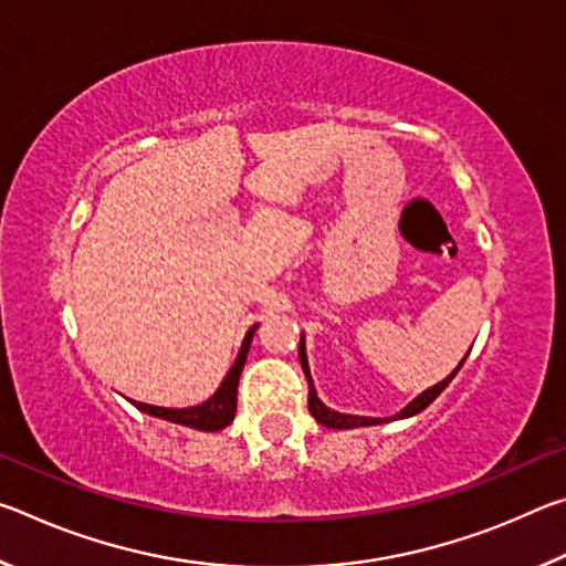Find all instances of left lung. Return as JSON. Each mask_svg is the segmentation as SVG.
<instances>
[{
    "label": "left lung",
    "mask_w": 566,
    "mask_h": 566,
    "mask_svg": "<svg viewBox=\"0 0 566 566\" xmlns=\"http://www.w3.org/2000/svg\"><path fill=\"white\" fill-rule=\"evenodd\" d=\"M300 361H302V369H304V375H306V381H310V411H312V417L319 421V424H324V427H329V429H354V427H371V424H381V421H389V419H371V417H354V415H342V411H334V409H329V407H324L322 401H319V397H317V391H314V385H312V375H310V361H306V349H304V334H302V339H300ZM462 364H464V359L459 361V367L452 371V375H449L447 379H442L439 381V385H434V387H429L427 391H421V395L415 399V401H409V405L399 411L397 417H391V419H407V417H415V415H419L421 409H427L429 405H432V401L442 395V391L447 389V385L449 381L454 379V375L459 369H462Z\"/></svg>",
    "instance_id": "1"
}]
</instances>
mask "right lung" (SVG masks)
Masks as SVG:
<instances>
[{
  "label": "right lung",
  "mask_w": 566,
  "mask_h": 566,
  "mask_svg": "<svg viewBox=\"0 0 566 566\" xmlns=\"http://www.w3.org/2000/svg\"><path fill=\"white\" fill-rule=\"evenodd\" d=\"M254 329H256V324L247 332V337L242 342V349H239L237 359L232 364V369L227 371V377L222 379V385H219V389L214 391V395L209 397L207 401H202V405H199V407L167 409V407H155V405H142V401H132V405L137 407L139 411H145V415L167 419V421H175V424H181V427L199 429V432H219V429H224L227 424H232L234 411H237L239 375H242V369H244L247 352H249V344H252Z\"/></svg>",
  "instance_id": "obj_1"
}]
</instances>
